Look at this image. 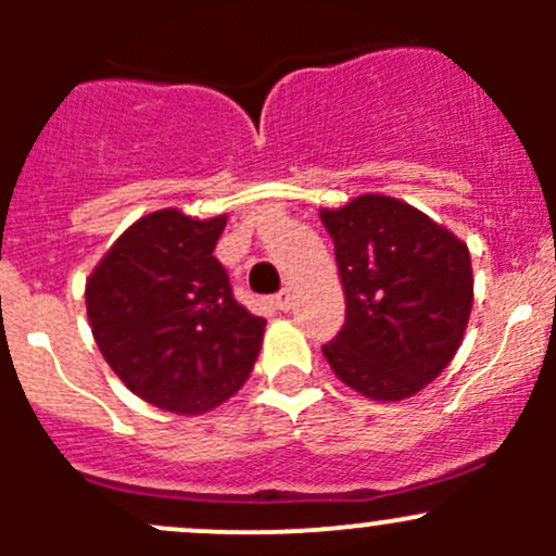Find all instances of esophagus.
<instances>
[{
    "instance_id": "34e87169",
    "label": "esophagus",
    "mask_w": 556,
    "mask_h": 556,
    "mask_svg": "<svg viewBox=\"0 0 556 556\" xmlns=\"http://www.w3.org/2000/svg\"><path fill=\"white\" fill-rule=\"evenodd\" d=\"M271 304L277 306L279 312H288L290 306H293V293H290V290H279L277 295H271Z\"/></svg>"
}]
</instances>
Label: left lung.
<instances>
[{"label":"left lung","mask_w":556,"mask_h":556,"mask_svg":"<svg viewBox=\"0 0 556 556\" xmlns=\"http://www.w3.org/2000/svg\"><path fill=\"white\" fill-rule=\"evenodd\" d=\"M319 217L346 299L325 361L366 397L403 401L433 382L463 344L473 306L468 247L390 195H357Z\"/></svg>","instance_id":"8db88e82"}]
</instances>
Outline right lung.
I'll return each instance as SVG.
<instances>
[{"label": "right lung", "instance_id": "right-lung-1", "mask_svg": "<svg viewBox=\"0 0 556 556\" xmlns=\"http://www.w3.org/2000/svg\"><path fill=\"white\" fill-rule=\"evenodd\" d=\"M226 217L161 210L134 223L93 268V339L121 382L153 406L204 414L247 382L266 319L233 299L212 252Z\"/></svg>", "mask_w": 556, "mask_h": 556}]
</instances>
